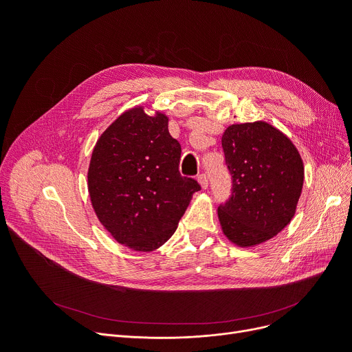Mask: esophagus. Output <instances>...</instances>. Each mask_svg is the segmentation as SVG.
Instances as JSON below:
<instances>
[{
  "label": "esophagus",
  "mask_w": 352,
  "mask_h": 352,
  "mask_svg": "<svg viewBox=\"0 0 352 352\" xmlns=\"http://www.w3.org/2000/svg\"><path fill=\"white\" fill-rule=\"evenodd\" d=\"M198 182H199V186H201L202 190H207L208 188V178H207L206 174L198 175Z\"/></svg>",
  "instance_id": "1"
}]
</instances>
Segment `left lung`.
Returning a JSON list of instances; mask_svg holds the SVG:
<instances>
[{
	"label": "left lung",
	"instance_id": "left-lung-1",
	"mask_svg": "<svg viewBox=\"0 0 352 352\" xmlns=\"http://www.w3.org/2000/svg\"><path fill=\"white\" fill-rule=\"evenodd\" d=\"M232 195L218 207L223 234L236 247L260 245L295 215L304 184L297 146L265 121L232 124L223 134Z\"/></svg>",
	"mask_w": 352,
	"mask_h": 352
}]
</instances>
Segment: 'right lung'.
I'll use <instances>...</instances> for the list:
<instances>
[{
    "instance_id": "add662e5",
    "label": "right lung",
    "mask_w": 352,
    "mask_h": 352,
    "mask_svg": "<svg viewBox=\"0 0 352 352\" xmlns=\"http://www.w3.org/2000/svg\"><path fill=\"white\" fill-rule=\"evenodd\" d=\"M179 142L168 117L142 105L126 109L98 138L88 166V192L102 227L129 250L150 252L175 232L198 182L181 177Z\"/></svg>"
}]
</instances>
